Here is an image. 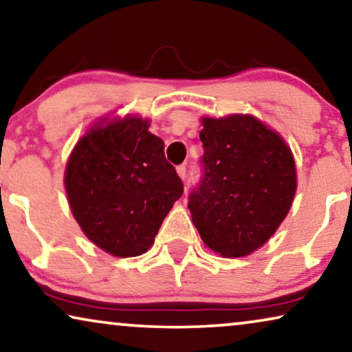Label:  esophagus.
<instances>
[{
  "label": "esophagus",
  "mask_w": 352,
  "mask_h": 352,
  "mask_svg": "<svg viewBox=\"0 0 352 352\" xmlns=\"http://www.w3.org/2000/svg\"><path fill=\"white\" fill-rule=\"evenodd\" d=\"M176 171H177V175H179V177L182 181L186 179V176H187V168H186V165H179L176 168Z\"/></svg>",
  "instance_id": "34e87169"
}]
</instances>
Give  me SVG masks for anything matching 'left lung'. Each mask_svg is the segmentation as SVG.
<instances>
[{
  "label": "left lung",
  "mask_w": 352,
  "mask_h": 352,
  "mask_svg": "<svg viewBox=\"0 0 352 352\" xmlns=\"http://www.w3.org/2000/svg\"><path fill=\"white\" fill-rule=\"evenodd\" d=\"M201 176L189 210L206 247L226 258L263 247L285 219L296 190L290 147L252 115L204 118Z\"/></svg>",
  "instance_id": "1"
}]
</instances>
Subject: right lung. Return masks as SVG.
<instances>
[{"label":"right lung","mask_w":352,"mask_h":352,"mask_svg":"<svg viewBox=\"0 0 352 352\" xmlns=\"http://www.w3.org/2000/svg\"><path fill=\"white\" fill-rule=\"evenodd\" d=\"M163 151L147 120L126 117L93 128L72 152L65 170L72 213L86 237L113 256L146 253L184 192Z\"/></svg>","instance_id":"obj_1"}]
</instances>
